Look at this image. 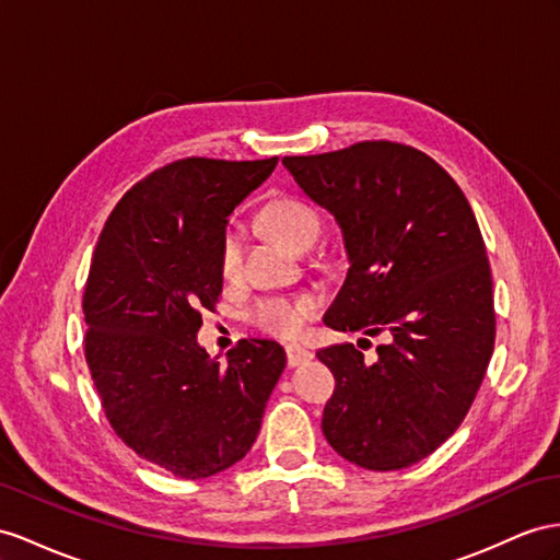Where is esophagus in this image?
Wrapping results in <instances>:
<instances>
[{
    "label": "esophagus",
    "mask_w": 560,
    "mask_h": 560,
    "mask_svg": "<svg viewBox=\"0 0 560 560\" xmlns=\"http://www.w3.org/2000/svg\"><path fill=\"white\" fill-rule=\"evenodd\" d=\"M285 357H289V366H300L312 360V352L303 346H289L285 348Z\"/></svg>",
    "instance_id": "1"
}]
</instances>
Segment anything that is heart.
I'll return each mask as SVG.
<instances>
[{"label":"heart","instance_id":"heart-1","mask_svg":"<svg viewBox=\"0 0 560 560\" xmlns=\"http://www.w3.org/2000/svg\"><path fill=\"white\" fill-rule=\"evenodd\" d=\"M260 220L267 232L279 238L283 246L293 250H307L319 238L322 220L317 210L300 198L281 196L269 200L262 208ZM243 260V229L232 222L226 224L220 238V271L224 279H234L241 271ZM317 303L312 298H267L253 310V322L267 334L281 338H293L303 331L307 319H312Z\"/></svg>","mask_w":560,"mask_h":560}]
</instances>
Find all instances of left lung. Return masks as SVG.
Listing matches in <instances>:
<instances>
[{"instance_id":"left-lung-1","label":"left lung","mask_w":560,"mask_h":560,"mask_svg":"<svg viewBox=\"0 0 560 560\" xmlns=\"http://www.w3.org/2000/svg\"><path fill=\"white\" fill-rule=\"evenodd\" d=\"M281 163L334 214L350 262L324 324L390 336L374 364L352 342L317 352L336 378L324 435L362 468H407L462 425L494 350L476 214L447 172L405 143L362 141Z\"/></svg>"}]
</instances>
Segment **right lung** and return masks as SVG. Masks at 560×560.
<instances>
[{
	"instance_id": "add662e5",
	"label": "right lung",
	"mask_w": 560,
	"mask_h": 560,
	"mask_svg": "<svg viewBox=\"0 0 560 560\" xmlns=\"http://www.w3.org/2000/svg\"><path fill=\"white\" fill-rule=\"evenodd\" d=\"M279 158H186L122 196L84 285V357L113 430L141 458L186 480L248 454L285 369L275 340H241L226 362L198 346L200 312L222 293L229 214Z\"/></svg>"
}]
</instances>
